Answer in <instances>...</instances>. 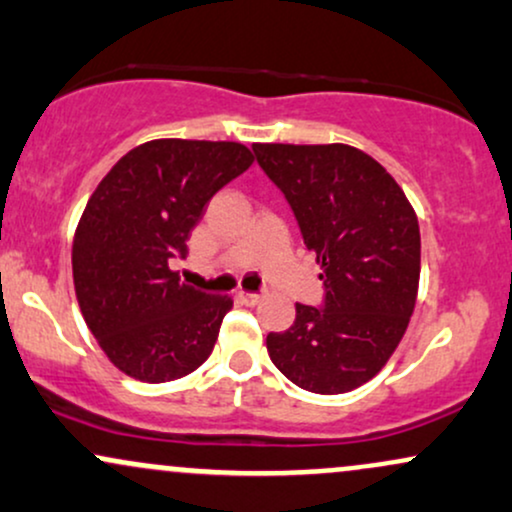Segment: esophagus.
Returning <instances> with one entry per match:
<instances>
[{
	"instance_id": "34e87169",
	"label": "esophagus",
	"mask_w": 512,
	"mask_h": 512,
	"mask_svg": "<svg viewBox=\"0 0 512 512\" xmlns=\"http://www.w3.org/2000/svg\"><path fill=\"white\" fill-rule=\"evenodd\" d=\"M236 301H240L243 305H257L262 301L260 293H248V291H238L236 293Z\"/></svg>"
}]
</instances>
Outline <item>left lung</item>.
<instances>
[{"mask_svg": "<svg viewBox=\"0 0 512 512\" xmlns=\"http://www.w3.org/2000/svg\"><path fill=\"white\" fill-rule=\"evenodd\" d=\"M322 274V303H296L267 334L274 366L298 387L339 395L368 383L414 313L421 236L414 209L375 158L346 144H255Z\"/></svg>", "mask_w": 512, "mask_h": 512, "instance_id": "1", "label": "left lung"}]
</instances>
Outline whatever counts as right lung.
Masks as SVG:
<instances>
[{
  "label": "right lung",
  "mask_w": 512,
  "mask_h": 512,
  "mask_svg": "<svg viewBox=\"0 0 512 512\" xmlns=\"http://www.w3.org/2000/svg\"><path fill=\"white\" fill-rule=\"evenodd\" d=\"M236 142L156 139L110 168L74 236V289L88 330L122 373L168 383L214 349L228 296L182 284L173 260L209 199L252 166Z\"/></svg>",
  "instance_id": "add662e5"
}]
</instances>
